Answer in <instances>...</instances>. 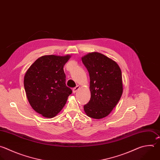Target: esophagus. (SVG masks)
I'll use <instances>...</instances> for the list:
<instances>
[{
	"label": "esophagus",
	"mask_w": 160,
	"mask_h": 160,
	"mask_svg": "<svg viewBox=\"0 0 160 160\" xmlns=\"http://www.w3.org/2000/svg\"><path fill=\"white\" fill-rule=\"evenodd\" d=\"M80 88V86L79 85H77V87H75V88H73V93H76L77 91H78V90Z\"/></svg>",
	"instance_id": "esophagus-1"
}]
</instances>
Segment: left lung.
Masks as SVG:
<instances>
[{"mask_svg": "<svg viewBox=\"0 0 160 160\" xmlns=\"http://www.w3.org/2000/svg\"><path fill=\"white\" fill-rule=\"evenodd\" d=\"M90 76L91 97L83 109L87 116L100 119L116 107L123 92L121 70L113 60L98 52L82 57Z\"/></svg>", "mask_w": 160, "mask_h": 160, "instance_id": "obj_1", "label": "left lung"}]
</instances>
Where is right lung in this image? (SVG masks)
<instances>
[{
  "mask_svg": "<svg viewBox=\"0 0 160 160\" xmlns=\"http://www.w3.org/2000/svg\"><path fill=\"white\" fill-rule=\"evenodd\" d=\"M71 55H44L28 68L24 78L27 98L32 108L46 118L55 117L72 93L66 85L63 67Z\"/></svg>",
  "mask_w": 160,
  "mask_h": 160,
  "instance_id": "right-lung-1",
  "label": "right lung"
}]
</instances>
